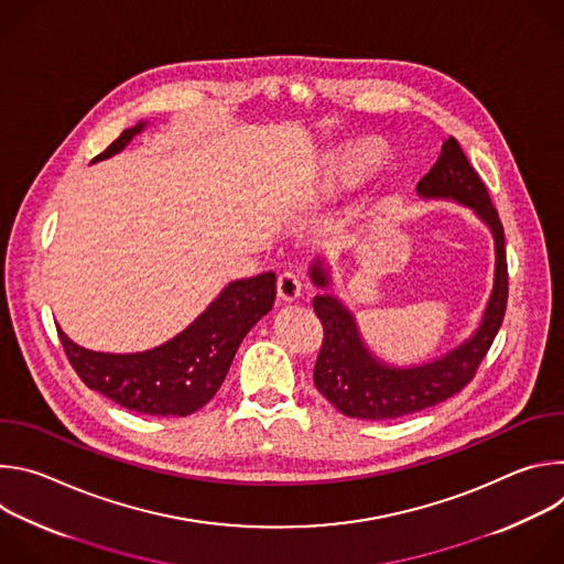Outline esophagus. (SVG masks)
<instances>
[{"label":"esophagus","mask_w":564,"mask_h":564,"mask_svg":"<svg viewBox=\"0 0 564 564\" xmlns=\"http://www.w3.org/2000/svg\"><path fill=\"white\" fill-rule=\"evenodd\" d=\"M276 290H279V296L283 301L292 303L301 296V279L294 272H283L276 281Z\"/></svg>","instance_id":"esophagus-1"}]
</instances>
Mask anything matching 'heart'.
<instances>
[{
	"mask_svg": "<svg viewBox=\"0 0 564 564\" xmlns=\"http://www.w3.org/2000/svg\"><path fill=\"white\" fill-rule=\"evenodd\" d=\"M344 183H346V176H344L341 172H330V174L324 178V183H321V189H324L326 194H333V192H337Z\"/></svg>",
	"mask_w": 564,
	"mask_h": 564,
	"instance_id": "b5f03b06",
	"label": "heart"
}]
</instances>
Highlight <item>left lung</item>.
I'll return each mask as SVG.
<instances>
[{
	"label": "left lung",
	"mask_w": 564,
	"mask_h": 564,
	"mask_svg": "<svg viewBox=\"0 0 564 564\" xmlns=\"http://www.w3.org/2000/svg\"><path fill=\"white\" fill-rule=\"evenodd\" d=\"M417 196L424 200H455L489 227L496 250L494 288L468 339L437 359L417 366H392L366 346L357 316L335 294L326 259H314L310 281L324 292L312 299V305L326 333L314 366V386L348 417L394 420L453 397L473 379L502 326L509 294L505 229L485 183L470 167L455 138L444 140L437 163L417 183Z\"/></svg>",
	"instance_id": "8db88e82"
}]
</instances>
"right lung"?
<instances>
[{"instance_id":"obj_1","label":"right lung","mask_w":564,"mask_h":564,"mask_svg":"<svg viewBox=\"0 0 564 564\" xmlns=\"http://www.w3.org/2000/svg\"><path fill=\"white\" fill-rule=\"evenodd\" d=\"M147 124L142 120L124 129L94 163L120 153ZM274 296V272L231 281L183 333L142 352H96L70 341L59 326L57 335L70 366L91 390L142 415L185 417L216 394L240 341L272 310Z\"/></svg>"}]
</instances>
